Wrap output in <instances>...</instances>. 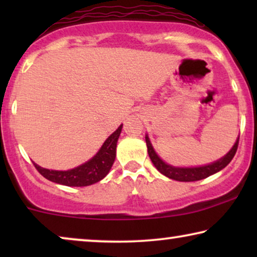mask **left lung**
<instances>
[{
    "instance_id": "1",
    "label": "left lung",
    "mask_w": 257,
    "mask_h": 257,
    "mask_svg": "<svg viewBox=\"0 0 257 257\" xmlns=\"http://www.w3.org/2000/svg\"><path fill=\"white\" fill-rule=\"evenodd\" d=\"M145 140H146L147 152H149L150 159L152 160V163L154 166H156L157 170L159 171L161 174H164L165 177L173 179V180L184 181V182L202 180V179H205L207 177H209V175H213L217 173L219 171L223 170V168L226 167L227 165L230 163L231 159L234 158L238 146V138H237L229 152H228L224 157L221 158V159L214 161L212 164L203 165V166H198V167H175V166H172L170 164L165 163V161L158 156L147 135L145 137Z\"/></svg>"
}]
</instances>
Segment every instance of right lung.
I'll return each mask as SVG.
<instances>
[{"label":"right lung","mask_w":257,"mask_h":257,"mask_svg":"<svg viewBox=\"0 0 257 257\" xmlns=\"http://www.w3.org/2000/svg\"><path fill=\"white\" fill-rule=\"evenodd\" d=\"M122 124L105 140L99 151L90 160L68 171H54L43 168L35 164L36 170L45 179L56 184L70 186V187H83L100 181L110 172L115 159L117 142L120 136Z\"/></svg>","instance_id":"1"}]
</instances>
